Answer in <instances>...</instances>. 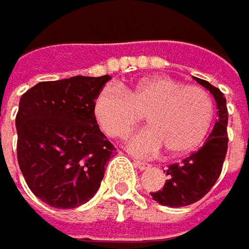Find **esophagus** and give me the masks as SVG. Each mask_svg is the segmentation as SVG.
I'll return each instance as SVG.
<instances>
[{"instance_id":"obj_1","label":"esophagus","mask_w":249,"mask_h":249,"mask_svg":"<svg viewBox=\"0 0 249 249\" xmlns=\"http://www.w3.org/2000/svg\"><path fill=\"white\" fill-rule=\"evenodd\" d=\"M133 161H134V166H136L139 170L150 169V164H147V163H144V161H140V160H133Z\"/></svg>"}]
</instances>
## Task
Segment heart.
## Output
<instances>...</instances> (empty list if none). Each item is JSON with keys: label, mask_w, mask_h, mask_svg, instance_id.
<instances>
[{"label": "heart", "mask_w": 249, "mask_h": 249, "mask_svg": "<svg viewBox=\"0 0 249 249\" xmlns=\"http://www.w3.org/2000/svg\"><path fill=\"white\" fill-rule=\"evenodd\" d=\"M93 110L100 129L110 137H123L146 115L150 126L126 139L127 150L137 156H153L163 147L173 156L194 151L215 113L205 89L167 76L144 78L126 89L106 86Z\"/></svg>", "instance_id": "heart-1"}]
</instances>
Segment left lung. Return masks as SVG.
Listing matches in <instances>:
<instances>
[{
    "label": "left lung",
    "instance_id": "left-lung-1",
    "mask_svg": "<svg viewBox=\"0 0 249 249\" xmlns=\"http://www.w3.org/2000/svg\"><path fill=\"white\" fill-rule=\"evenodd\" d=\"M214 96L218 119L204 144L181 163L171 164L166 170L169 178L160 191L150 193L159 204L178 208L197 203L213 188L221 174L222 163L227 154L228 110L222 92L207 80L194 78Z\"/></svg>",
    "mask_w": 249,
    "mask_h": 249
}]
</instances>
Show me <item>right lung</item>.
I'll list each match as a JSON object with an SVG mask.
<instances>
[{
    "label": "right lung",
    "instance_id": "obj_1",
    "mask_svg": "<svg viewBox=\"0 0 249 249\" xmlns=\"http://www.w3.org/2000/svg\"><path fill=\"white\" fill-rule=\"evenodd\" d=\"M109 75L39 82L19 99L18 164L31 191L55 208H76L99 190L115 150L100 132L95 99Z\"/></svg>",
    "mask_w": 249,
    "mask_h": 249
}]
</instances>
